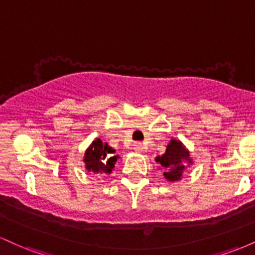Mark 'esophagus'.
Instances as JSON below:
<instances>
[{"instance_id":"34e87169","label":"esophagus","mask_w":255,"mask_h":255,"mask_svg":"<svg viewBox=\"0 0 255 255\" xmlns=\"http://www.w3.org/2000/svg\"><path fill=\"white\" fill-rule=\"evenodd\" d=\"M133 148H134V151L137 152V153H140V152H142V150H144V147H142V145L140 144V142H136V144H134Z\"/></svg>"}]
</instances>
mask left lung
I'll return each mask as SVG.
<instances>
[{"label":"left lung","instance_id":"left-lung-1","mask_svg":"<svg viewBox=\"0 0 255 255\" xmlns=\"http://www.w3.org/2000/svg\"><path fill=\"white\" fill-rule=\"evenodd\" d=\"M156 162L163 166V175L170 182L180 181L187 166L193 164L188 148L176 139L170 140L166 146L165 153L156 157Z\"/></svg>","mask_w":255,"mask_h":255}]
</instances>
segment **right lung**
<instances>
[{
  "label": "right lung",
  "mask_w": 255,
  "mask_h": 255,
  "mask_svg": "<svg viewBox=\"0 0 255 255\" xmlns=\"http://www.w3.org/2000/svg\"><path fill=\"white\" fill-rule=\"evenodd\" d=\"M119 156H115V150L107 142L96 137L87 150L85 151V168L93 174H111Z\"/></svg>",
  "instance_id": "right-lung-1"
}]
</instances>
